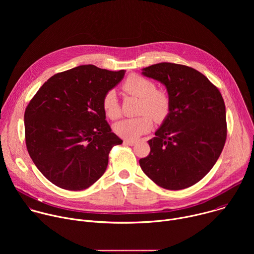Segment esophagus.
Instances as JSON below:
<instances>
[{"label": "esophagus", "mask_w": 254, "mask_h": 254, "mask_svg": "<svg viewBox=\"0 0 254 254\" xmlns=\"http://www.w3.org/2000/svg\"><path fill=\"white\" fill-rule=\"evenodd\" d=\"M124 143L127 144V146H134L135 141H134V140H129V139H125V140H124Z\"/></svg>", "instance_id": "esophagus-1"}]
</instances>
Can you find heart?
Wrapping results in <instances>:
<instances>
[{"label": "heart", "instance_id": "obj_1", "mask_svg": "<svg viewBox=\"0 0 254 254\" xmlns=\"http://www.w3.org/2000/svg\"><path fill=\"white\" fill-rule=\"evenodd\" d=\"M127 94L140 98L138 114L141 116L124 120L115 126L116 132L127 139H135L149 132L157 123H163L171 113V98L169 94L157 89L154 81L137 74L129 75L122 86ZM102 110L107 118L117 120L122 115L121 104L115 90H108L102 97Z\"/></svg>", "mask_w": 254, "mask_h": 254}]
</instances>
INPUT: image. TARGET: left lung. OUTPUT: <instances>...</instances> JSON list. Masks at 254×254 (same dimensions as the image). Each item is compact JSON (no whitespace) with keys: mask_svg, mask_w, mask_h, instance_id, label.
<instances>
[{"mask_svg":"<svg viewBox=\"0 0 254 254\" xmlns=\"http://www.w3.org/2000/svg\"><path fill=\"white\" fill-rule=\"evenodd\" d=\"M142 74L167 87L171 113L149 140L150 155L139 166L164 189L191 187L209 173L224 148L223 97L201 72L186 65L162 62L143 68Z\"/></svg>","mask_w":254,"mask_h":254,"instance_id":"1","label":"left lung"}]
</instances>
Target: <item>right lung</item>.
Listing matches in <instances>:
<instances>
[{"mask_svg": "<svg viewBox=\"0 0 254 254\" xmlns=\"http://www.w3.org/2000/svg\"><path fill=\"white\" fill-rule=\"evenodd\" d=\"M125 72L80 65L50 77L28 103L26 147L52 184L80 191L104 174L110 152L123 140L105 121L101 101Z\"/></svg>", "mask_w": 254, "mask_h": 254, "instance_id": "1", "label": "right lung"}]
</instances>
